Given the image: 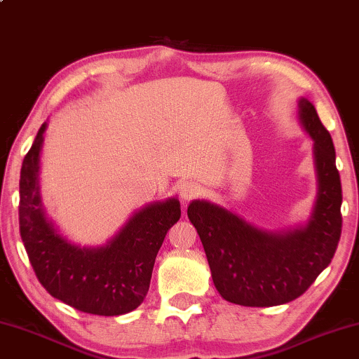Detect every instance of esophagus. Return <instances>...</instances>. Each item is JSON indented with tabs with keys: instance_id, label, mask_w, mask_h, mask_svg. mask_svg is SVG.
<instances>
[{
	"instance_id": "obj_1",
	"label": "esophagus",
	"mask_w": 359,
	"mask_h": 359,
	"mask_svg": "<svg viewBox=\"0 0 359 359\" xmlns=\"http://www.w3.org/2000/svg\"><path fill=\"white\" fill-rule=\"evenodd\" d=\"M180 198L183 203H189L192 198L198 197L202 194V187L198 183H194V181H186V183L180 184Z\"/></svg>"
}]
</instances>
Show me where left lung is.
Listing matches in <instances>:
<instances>
[{
	"label": "left lung",
	"mask_w": 359,
	"mask_h": 359,
	"mask_svg": "<svg viewBox=\"0 0 359 359\" xmlns=\"http://www.w3.org/2000/svg\"><path fill=\"white\" fill-rule=\"evenodd\" d=\"M299 121L313 140L318 191L310 218L286 231H267L210 201H192L211 278L222 299L245 307H273L297 299L325 270L342 232V186L332 138L313 103L299 98Z\"/></svg>",
	"instance_id": "obj_1"
}]
</instances>
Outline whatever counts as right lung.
Instances as JSON below:
<instances>
[{
	"label": "right lung",
	"mask_w": 359,
	"mask_h": 359,
	"mask_svg": "<svg viewBox=\"0 0 359 359\" xmlns=\"http://www.w3.org/2000/svg\"><path fill=\"white\" fill-rule=\"evenodd\" d=\"M44 122L20 170V237L39 283L50 296L84 313L117 316L132 312L148 294L152 267L168 229L181 216L170 197L146 205L114 237L100 246H81L47 218L39 189Z\"/></svg>",
	"instance_id": "obj_1"
}]
</instances>
